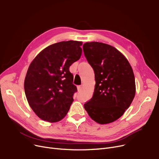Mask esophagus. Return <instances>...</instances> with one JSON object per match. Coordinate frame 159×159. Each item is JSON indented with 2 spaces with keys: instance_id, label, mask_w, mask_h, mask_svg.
Listing matches in <instances>:
<instances>
[{
  "instance_id": "esophagus-1",
  "label": "esophagus",
  "mask_w": 159,
  "mask_h": 159,
  "mask_svg": "<svg viewBox=\"0 0 159 159\" xmlns=\"http://www.w3.org/2000/svg\"><path fill=\"white\" fill-rule=\"evenodd\" d=\"M77 89H78V92H80L81 91V89H82V86H77Z\"/></svg>"
}]
</instances>
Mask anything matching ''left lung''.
I'll return each instance as SVG.
<instances>
[{
  "label": "left lung",
  "instance_id": "left-lung-1",
  "mask_svg": "<svg viewBox=\"0 0 159 159\" xmlns=\"http://www.w3.org/2000/svg\"><path fill=\"white\" fill-rule=\"evenodd\" d=\"M83 51L95 79L93 96L84 105V108L97 123L113 122L124 114L134 98L133 69L118 50L108 44L87 42Z\"/></svg>",
  "mask_w": 159,
  "mask_h": 159
}]
</instances>
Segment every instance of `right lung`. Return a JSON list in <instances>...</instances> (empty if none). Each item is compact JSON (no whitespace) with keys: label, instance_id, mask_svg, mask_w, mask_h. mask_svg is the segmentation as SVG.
I'll return each instance as SVG.
<instances>
[{"label":"right lung","instance_id":"right-lung-1","mask_svg":"<svg viewBox=\"0 0 159 159\" xmlns=\"http://www.w3.org/2000/svg\"><path fill=\"white\" fill-rule=\"evenodd\" d=\"M81 41H61L51 45L34 59L25 79L29 105L41 120L57 122L63 119L77 91L70 67L82 54Z\"/></svg>","mask_w":159,"mask_h":159}]
</instances>
